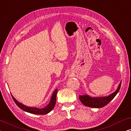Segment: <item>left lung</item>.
<instances>
[{
	"label": "left lung",
	"mask_w": 131,
	"mask_h": 131,
	"mask_svg": "<svg viewBox=\"0 0 131 131\" xmlns=\"http://www.w3.org/2000/svg\"><path fill=\"white\" fill-rule=\"evenodd\" d=\"M121 86V82L120 83L119 86H118L117 90L115 92L113 93L108 96L105 97H98V98H92L91 97L87 95H79L80 101L85 106L92 107V108H101L104 107L107 104L110 103L112 100L113 99L118 92Z\"/></svg>",
	"instance_id": "obj_1"
}]
</instances>
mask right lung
<instances>
[{
    "mask_svg": "<svg viewBox=\"0 0 131 131\" xmlns=\"http://www.w3.org/2000/svg\"><path fill=\"white\" fill-rule=\"evenodd\" d=\"M57 89L55 90L53 92L52 96L51 99V101L49 103V104L46 105V106L43 108H38L36 107H28L27 106L22 104L19 103L18 101H17L15 98H14V96L12 95V97L13 98L14 102H15L16 104L21 109H22L23 110L25 111V112L30 113L32 114H46L49 113L52 109L54 108L55 103H56V96H57Z\"/></svg>",
    "mask_w": 131,
    "mask_h": 131,
    "instance_id": "obj_1",
    "label": "right lung"
}]
</instances>
